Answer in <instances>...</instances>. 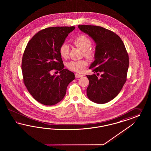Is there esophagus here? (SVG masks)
I'll return each mask as SVG.
<instances>
[{
	"label": "esophagus",
	"mask_w": 151,
	"mask_h": 151,
	"mask_svg": "<svg viewBox=\"0 0 151 151\" xmlns=\"http://www.w3.org/2000/svg\"><path fill=\"white\" fill-rule=\"evenodd\" d=\"M83 75H81V74H79V73H75V77L76 78H80L81 77L83 76Z\"/></svg>",
	"instance_id": "obj_1"
}]
</instances>
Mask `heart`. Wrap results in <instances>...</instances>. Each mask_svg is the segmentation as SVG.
<instances>
[{
    "label": "heart",
    "mask_w": 151,
    "mask_h": 151,
    "mask_svg": "<svg viewBox=\"0 0 151 151\" xmlns=\"http://www.w3.org/2000/svg\"><path fill=\"white\" fill-rule=\"evenodd\" d=\"M74 44L79 49L83 51L84 54L89 58H92L93 52L89 48L91 46V41L88 37L81 35L74 40ZM60 56L64 58L67 59L69 56L70 49L69 46L66 44H63L60 46L59 48ZM87 65V62L85 60L71 61L68 64L69 69L76 72H82Z\"/></svg>",
    "instance_id": "heart-1"
}]
</instances>
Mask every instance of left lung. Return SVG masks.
Listing matches in <instances>:
<instances>
[{"mask_svg": "<svg viewBox=\"0 0 151 151\" xmlns=\"http://www.w3.org/2000/svg\"><path fill=\"white\" fill-rule=\"evenodd\" d=\"M79 29L86 34L96 44L95 61L89 69L95 74L86 75L89 85L87 96L90 100L105 104L118 95L126 81L129 58L124 42L114 32L105 28L82 25Z\"/></svg>", "mask_w": 151, "mask_h": 151, "instance_id": "1", "label": "left lung"}]
</instances>
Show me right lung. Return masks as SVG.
I'll use <instances>...</instances> for the list:
<instances>
[{"label": "right lung", "instance_id": "1", "mask_svg": "<svg viewBox=\"0 0 151 151\" xmlns=\"http://www.w3.org/2000/svg\"><path fill=\"white\" fill-rule=\"evenodd\" d=\"M74 27L46 28L37 33L29 41L23 54L22 70L28 91L35 100L46 106L54 105L64 99L69 83L75 78L69 70L64 69L59 53ZM53 69L60 75H50Z\"/></svg>", "mask_w": 151, "mask_h": 151}]
</instances>
